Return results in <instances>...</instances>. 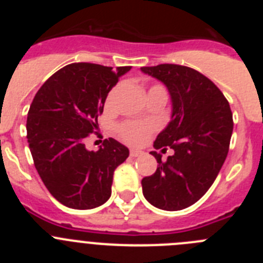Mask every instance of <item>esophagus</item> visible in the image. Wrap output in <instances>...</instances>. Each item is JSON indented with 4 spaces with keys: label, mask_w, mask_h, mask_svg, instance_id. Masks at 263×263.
Here are the masks:
<instances>
[{
    "label": "esophagus",
    "mask_w": 263,
    "mask_h": 263,
    "mask_svg": "<svg viewBox=\"0 0 263 263\" xmlns=\"http://www.w3.org/2000/svg\"><path fill=\"white\" fill-rule=\"evenodd\" d=\"M143 153L141 150H137V148H130V157H139V155H142Z\"/></svg>",
    "instance_id": "34e87169"
}]
</instances>
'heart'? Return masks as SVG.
<instances>
[{
  "instance_id": "1",
  "label": "heart",
  "mask_w": 263,
  "mask_h": 263,
  "mask_svg": "<svg viewBox=\"0 0 263 263\" xmlns=\"http://www.w3.org/2000/svg\"><path fill=\"white\" fill-rule=\"evenodd\" d=\"M153 88H162L160 85H154ZM118 87L113 88L110 90V93L108 96V101L110 103L111 100L115 99L116 93H117ZM152 125L148 122H139V121H126L124 124H121L118 126V134L125 142L130 143V145H141L142 142H145V139L147 138L150 132H152Z\"/></svg>"
}]
</instances>
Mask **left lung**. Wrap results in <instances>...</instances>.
I'll return each instance as SVG.
<instances>
[{
    "label": "left lung",
    "mask_w": 263,
    "mask_h": 263,
    "mask_svg": "<svg viewBox=\"0 0 263 263\" xmlns=\"http://www.w3.org/2000/svg\"><path fill=\"white\" fill-rule=\"evenodd\" d=\"M162 81L173 104L171 121L158 134L155 148H173L152 176L142 179L146 200L159 210L180 211L196 203L210 190L229 150L233 116L224 95L199 71L179 64L141 67Z\"/></svg>",
    "instance_id": "obj_1"
}]
</instances>
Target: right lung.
<instances>
[{
	"mask_svg": "<svg viewBox=\"0 0 263 263\" xmlns=\"http://www.w3.org/2000/svg\"><path fill=\"white\" fill-rule=\"evenodd\" d=\"M132 67L72 63L39 88L27 113V142L34 164L50 194L73 210L103 205L111 194L113 173L129 148L113 138L97 152L85 139L99 127L109 90Z\"/></svg>",
	"mask_w": 263,
	"mask_h": 263,
	"instance_id": "obj_1",
	"label": "right lung"
}]
</instances>
